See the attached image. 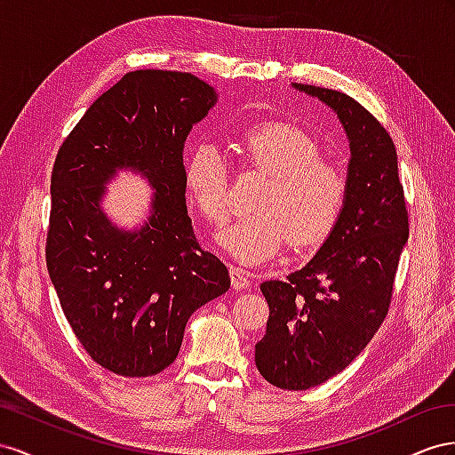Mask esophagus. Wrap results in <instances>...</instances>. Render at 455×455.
<instances>
[{"label":"esophagus","instance_id":"esophagus-1","mask_svg":"<svg viewBox=\"0 0 455 455\" xmlns=\"http://www.w3.org/2000/svg\"><path fill=\"white\" fill-rule=\"evenodd\" d=\"M230 282H232V288H235L236 291H242V290H248L250 288L248 272L238 268V267H232L230 268Z\"/></svg>","mask_w":455,"mask_h":455}]
</instances>
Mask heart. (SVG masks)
<instances>
[{
    "label": "heart",
    "instance_id": "1",
    "mask_svg": "<svg viewBox=\"0 0 455 455\" xmlns=\"http://www.w3.org/2000/svg\"><path fill=\"white\" fill-rule=\"evenodd\" d=\"M236 148L243 165L268 175L253 204L257 212L228 220L217 243L242 265L275 257L285 240L308 248L328 238L339 219L347 179L320 158V142L299 125L268 120L242 129ZM185 187L200 213L217 223L228 210V167L213 142H198L185 164Z\"/></svg>",
    "mask_w": 455,
    "mask_h": 455
}]
</instances>
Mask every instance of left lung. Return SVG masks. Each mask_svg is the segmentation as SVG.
<instances>
[{"label":"left lung","instance_id":"left-lung-1","mask_svg":"<svg viewBox=\"0 0 455 455\" xmlns=\"http://www.w3.org/2000/svg\"><path fill=\"white\" fill-rule=\"evenodd\" d=\"M291 85L337 114L350 148L333 230L301 270L261 283L268 322L255 345L257 370L275 387L307 391L343 371L379 330L408 242V210L385 127L341 91Z\"/></svg>","mask_w":455,"mask_h":455}]
</instances>
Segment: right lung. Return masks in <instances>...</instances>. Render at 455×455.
<instances>
[{"mask_svg": "<svg viewBox=\"0 0 455 455\" xmlns=\"http://www.w3.org/2000/svg\"><path fill=\"white\" fill-rule=\"evenodd\" d=\"M215 105V89L188 72H129L89 107L57 154L49 276L89 356L124 378L170 366L194 310L230 288L227 267L194 236L185 196V140ZM120 171L153 188L149 215L133 229L101 210Z\"/></svg>", "mask_w": 455, "mask_h": 455, "instance_id": "add662e5", "label": "right lung"}]
</instances>
